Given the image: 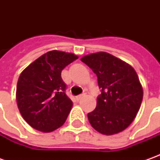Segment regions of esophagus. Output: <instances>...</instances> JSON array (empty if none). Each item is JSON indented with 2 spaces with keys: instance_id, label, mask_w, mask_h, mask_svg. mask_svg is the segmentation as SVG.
Masks as SVG:
<instances>
[{
  "instance_id": "1",
  "label": "esophagus",
  "mask_w": 160,
  "mask_h": 160,
  "mask_svg": "<svg viewBox=\"0 0 160 160\" xmlns=\"http://www.w3.org/2000/svg\"><path fill=\"white\" fill-rule=\"evenodd\" d=\"M84 97H85V93H84V94H81V95H78L77 97V100L79 102V101H81V100H82L83 98H84Z\"/></svg>"
}]
</instances>
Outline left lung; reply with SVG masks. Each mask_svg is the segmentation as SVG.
Instances as JSON below:
<instances>
[{"label":"left lung","mask_w":160,"mask_h":160,"mask_svg":"<svg viewBox=\"0 0 160 160\" xmlns=\"http://www.w3.org/2000/svg\"><path fill=\"white\" fill-rule=\"evenodd\" d=\"M81 60L95 73L102 89L95 109L87 115L91 126L105 135L124 131L135 118L143 97L136 71L104 52L85 55Z\"/></svg>","instance_id":"obj_1"}]
</instances>
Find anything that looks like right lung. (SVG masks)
<instances>
[{"label": "right lung", "mask_w": 160, "mask_h": 160, "mask_svg": "<svg viewBox=\"0 0 160 160\" xmlns=\"http://www.w3.org/2000/svg\"><path fill=\"white\" fill-rule=\"evenodd\" d=\"M77 58L73 53L51 51L22 71L16 99L22 118L29 126L50 132L64 124L73 102L65 93L61 71Z\"/></svg>", "instance_id": "obj_1"}]
</instances>
